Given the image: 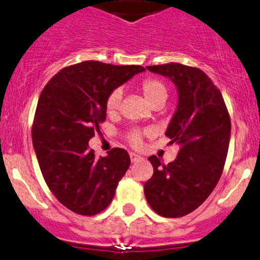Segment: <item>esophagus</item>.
<instances>
[{
	"label": "esophagus",
	"instance_id": "1",
	"mask_svg": "<svg viewBox=\"0 0 260 260\" xmlns=\"http://www.w3.org/2000/svg\"><path fill=\"white\" fill-rule=\"evenodd\" d=\"M129 157H131V161H132V162L140 161V159L142 158V157H141L140 154H137V153H133V152H131V153H129Z\"/></svg>",
	"mask_w": 260,
	"mask_h": 260
}]
</instances>
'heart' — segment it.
Here are the masks:
<instances>
[{"label":"heart","instance_id":"heart-1","mask_svg":"<svg viewBox=\"0 0 260 260\" xmlns=\"http://www.w3.org/2000/svg\"><path fill=\"white\" fill-rule=\"evenodd\" d=\"M141 90L149 104L157 106V104H165L167 96H169V89L164 81L158 79H146L141 84ZM122 99V90L114 89L108 95L106 102V109L108 113H114L118 111ZM143 133L140 129H132L128 133V141L131 145L138 147L142 143Z\"/></svg>","mask_w":260,"mask_h":260}]
</instances>
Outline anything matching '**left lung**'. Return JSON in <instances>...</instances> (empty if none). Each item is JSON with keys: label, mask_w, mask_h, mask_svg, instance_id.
Listing matches in <instances>:
<instances>
[{"label": "left lung", "mask_w": 260, "mask_h": 260, "mask_svg": "<svg viewBox=\"0 0 260 260\" xmlns=\"http://www.w3.org/2000/svg\"><path fill=\"white\" fill-rule=\"evenodd\" d=\"M170 78L179 93L167 127L170 143L180 146L174 162L149 157L153 175L145 183L147 203L164 217H181L198 209L221 177L230 141V117L221 93L203 70L179 62L147 67Z\"/></svg>", "instance_id": "left-lung-1"}]
</instances>
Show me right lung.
I'll return each instance as SVG.
<instances>
[{
  "mask_svg": "<svg viewBox=\"0 0 260 260\" xmlns=\"http://www.w3.org/2000/svg\"><path fill=\"white\" fill-rule=\"evenodd\" d=\"M140 65L83 61L55 74L43 89L32 123V143L44 180L55 198L79 215H96L113 200L131 165L129 154L113 148L96 157L89 140L106 120L109 94Z\"/></svg>",
  "mask_w": 260,
  "mask_h": 260,
  "instance_id": "1",
  "label": "right lung"
}]
</instances>
